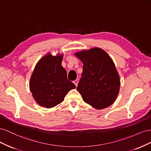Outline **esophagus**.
<instances>
[{
	"label": "esophagus",
	"mask_w": 151,
	"mask_h": 151,
	"mask_svg": "<svg viewBox=\"0 0 151 151\" xmlns=\"http://www.w3.org/2000/svg\"><path fill=\"white\" fill-rule=\"evenodd\" d=\"M73 83H74V84L76 85V86L77 87V84H78V81H77V80L76 79V80L73 81Z\"/></svg>",
	"instance_id": "1"
}]
</instances>
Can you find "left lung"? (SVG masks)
<instances>
[{
  "label": "left lung",
  "instance_id": "left-lung-1",
  "mask_svg": "<svg viewBox=\"0 0 151 151\" xmlns=\"http://www.w3.org/2000/svg\"><path fill=\"white\" fill-rule=\"evenodd\" d=\"M83 63L77 90L84 101L96 109L111 105L119 93L120 80L111 57L103 50L93 48L75 53Z\"/></svg>",
  "mask_w": 151,
  "mask_h": 151
}]
</instances>
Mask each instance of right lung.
Wrapping results in <instances>:
<instances>
[{
    "label": "right lung",
    "mask_w": 151,
    "mask_h": 151,
    "mask_svg": "<svg viewBox=\"0 0 151 151\" xmlns=\"http://www.w3.org/2000/svg\"><path fill=\"white\" fill-rule=\"evenodd\" d=\"M63 55L48 53L36 65L31 77L29 88L36 102L42 107L53 108L64 99L76 86L67 79V71L62 66Z\"/></svg>",
    "instance_id": "right-lung-1"
}]
</instances>
